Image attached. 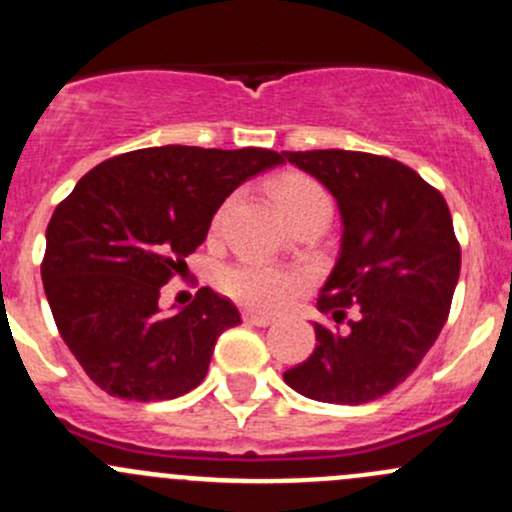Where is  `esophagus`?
<instances>
[{"mask_svg":"<svg viewBox=\"0 0 512 512\" xmlns=\"http://www.w3.org/2000/svg\"><path fill=\"white\" fill-rule=\"evenodd\" d=\"M245 319L250 324H257V327H270L272 322H275V317H270V314H260V312H245Z\"/></svg>","mask_w":512,"mask_h":512,"instance_id":"1","label":"esophagus"}]
</instances>
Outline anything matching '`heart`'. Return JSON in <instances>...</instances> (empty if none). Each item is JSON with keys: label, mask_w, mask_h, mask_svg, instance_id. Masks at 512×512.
<instances>
[{"label": "heart", "mask_w": 512, "mask_h": 512, "mask_svg": "<svg viewBox=\"0 0 512 512\" xmlns=\"http://www.w3.org/2000/svg\"><path fill=\"white\" fill-rule=\"evenodd\" d=\"M270 193L289 223L294 218H299V215L307 213V210L327 203L319 185L302 173H285L280 178H275L270 185ZM220 215L215 220V227L220 223ZM223 285L227 294L235 297L237 302L255 309H270L272 312V309L285 307L289 299L294 297L299 280L294 275H289V272L280 270V267L267 265V262L245 260L240 265H232L225 272Z\"/></svg>", "instance_id": "obj_1"}]
</instances>
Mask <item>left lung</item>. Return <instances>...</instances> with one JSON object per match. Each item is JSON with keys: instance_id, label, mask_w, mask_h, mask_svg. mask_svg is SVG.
Listing matches in <instances>:
<instances>
[{"instance_id": "8db88e82", "label": "left lung", "mask_w": 512, "mask_h": 512, "mask_svg": "<svg viewBox=\"0 0 512 512\" xmlns=\"http://www.w3.org/2000/svg\"><path fill=\"white\" fill-rule=\"evenodd\" d=\"M282 156L334 195L344 227L337 265L317 299L337 327L314 324L317 347L285 371V381L324 404H369L421 364L446 324L461 272L451 210L394 158L339 148Z\"/></svg>"}]
</instances>
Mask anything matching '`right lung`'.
Instances as JSON below:
<instances>
[{
	"label": "right lung",
	"mask_w": 512,
	"mask_h": 512,
	"mask_svg": "<svg viewBox=\"0 0 512 512\" xmlns=\"http://www.w3.org/2000/svg\"><path fill=\"white\" fill-rule=\"evenodd\" d=\"M285 163L267 148L160 146L103 160L56 205L41 280L61 339L89 379L128 401L188 394L240 312L210 287L163 314L160 287L208 237L227 195Z\"/></svg>",
	"instance_id": "obj_1"
}]
</instances>
